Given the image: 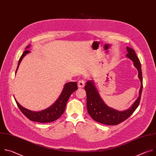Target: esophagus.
Returning a JSON list of instances; mask_svg holds the SVG:
<instances>
[{"instance_id": "1", "label": "esophagus", "mask_w": 156, "mask_h": 156, "mask_svg": "<svg viewBox=\"0 0 156 156\" xmlns=\"http://www.w3.org/2000/svg\"><path fill=\"white\" fill-rule=\"evenodd\" d=\"M84 84H85V81L84 80H80L78 81V86L80 87H83L84 86Z\"/></svg>"}]
</instances>
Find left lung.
<instances>
[{
  "label": "left lung",
  "mask_w": 156,
  "mask_h": 156,
  "mask_svg": "<svg viewBox=\"0 0 156 156\" xmlns=\"http://www.w3.org/2000/svg\"><path fill=\"white\" fill-rule=\"evenodd\" d=\"M128 54L126 57L131 60L133 65L138 72V78L141 81L139 96L129 108L124 111H119L105 104L100 96L93 80L87 81L84 86L87 95V112L95 121L108 125H117L127 119L137 108L140 104L142 90L143 77L141 65L135 51L129 47H126Z\"/></svg>",
  "instance_id": "1"
}]
</instances>
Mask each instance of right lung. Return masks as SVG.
Returning <instances> with one entry per match:
<instances>
[{"label": "right lung", "instance_id": "add662e5", "mask_svg": "<svg viewBox=\"0 0 156 156\" xmlns=\"http://www.w3.org/2000/svg\"><path fill=\"white\" fill-rule=\"evenodd\" d=\"M30 46L31 45L30 44V45L26 47V51L23 53V54L21 55V57L20 58L15 74L18 70L19 65L22 59L23 58V57L27 54L30 52V51L27 50V49H28ZM77 89L78 86L76 82H69L65 83L60 95L56 100V101L48 108L41 111H38V112L32 111L23 107L17 102L15 98V100L19 108L21 111V112L30 120L39 123H49L57 120L63 114L66 102H67L70 95L74 91H75Z\"/></svg>", "mask_w": 156, "mask_h": 156}]
</instances>
